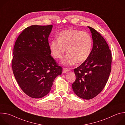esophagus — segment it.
Wrapping results in <instances>:
<instances>
[{"mask_svg":"<svg viewBox=\"0 0 125 125\" xmlns=\"http://www.w3.org/2000/svg\"><path fill=\"white\" fill-rule=\"evenodd\" d=\"M69 71V69L66 68H63V73H65Z\"/></svg>","mask_w":125,"mask_h":125,"instance_id":"1","label":"esophagus"}]
</instances>
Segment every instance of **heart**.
<instances>
[{"label": "heart", "instance_id": "b5f03b06", "mask_svg": "<svg viewBox=\"0 0 125 125\" xmlns=\"http://www.w3.org/2000/svg\"><path fill=\"white\" fill-rule=\"evenodd\" d=\"M93 47V39L88 32L70 29L60 32L57 39L53 40L50 49L53 56L61 59L67 49L68 52L62 63L66 65H73L77 61L84 62L90 56Z\"/></svg>", "mask_w": 125, "mask_h": 125}]
</instances>
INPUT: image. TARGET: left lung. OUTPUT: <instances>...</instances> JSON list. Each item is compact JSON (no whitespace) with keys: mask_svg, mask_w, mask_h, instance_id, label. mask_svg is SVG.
Masks as SVG:
<instances>
[{"mask_svg":"<svg viewBox=\"0 0 125 125\" xmlns=\"http://www.w3.org/2000/svg\"><path fill=\"white\" fill-rule=\"evenodd\" d=\"M90 29L93 47L88 58L74 69L76 79L72 87L76 94L91 99L99 94L105 87L111 72L112 54L108 44L94 28Z\"/></svg>","mask_w":125,"mask_h":125,"instance_id":"obj_1","label":"left lung"}]
</instances>
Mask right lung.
I'll return each instance as SVG.
<instances>
[{"label": "right lung", "instance_id": "right-lung-1", "mask_svg": "<svg viewBox=\"0 0 125 125\" xmlns=\"http://www.w3.org/2000/svg\"><path fill=\"white\" fill-rule=\"evenodd\" d=\"M52 25H32L18 37L13 48L12 68L22 90L29 96L42 98L50 91L62 68L51 56L48 37Z\"/></svg>", "mask_w": 125, "mask_h": 125}]
</instances>
